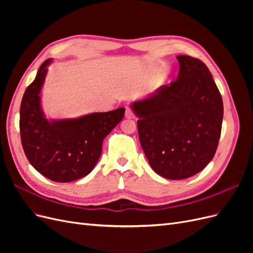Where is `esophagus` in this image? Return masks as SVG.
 <instances>
[{
  "label": "esophagus",
  "instance_id": "esophagus-1",
  "mask_svg": "<svg viewBox=\"0 0 253 253\" xmlns=\"http://www.w3.org/2000/svg\"><path fill=\"white\" fill-rule=\"evenodd\" d=\"M126 118H134V114H133L132 110L128 108V106H126Z\"/></svg>",
  "mask_w": 253,
  "mask_h": 253
}]
</instances>
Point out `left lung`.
I'll return each instance as SVG.
<instances>
[{"label":"left lung","instance_id":"1","mask_svg":"<svg viewBox=\"0 0 253 253\" xmlns=\"http://www.w3.org/2000/svg\"><path fill=\"white\" fill-rule=\"evenodd\" d=\"M177 78L132 109L141 148L158 175L188 178L215 154L224 106L209 68L200 59L177 56Z\"/></svg>","mask_w":253,"mask_h":253}]
</instances>
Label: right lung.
<instances>
[{"mask_svg": "<svg viewBox=\"0 0 253 253\" xmlns=\"http://www.w3.org/2000/svg\"><path fill=\"white\" fill-rule=\"evenodd\" d=\"M50 61L41 64L23 95L21 142L28 162L38 172L53 181L70 182L94 169L101 155L102 141L124 118L125 108L48 121L41 110L40 91Z\"/></svg>", "mask_w": 253, "mask_h": 253, "instance_id": "obj_1", "label": "right lung"}]
</instances>
